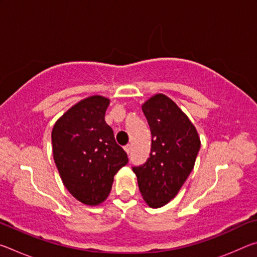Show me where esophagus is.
<instances>
[{
	"mask_svg": "<svg viewBox=\"0 0 257 257\" xmlns=\"http://www.w3.org/2000/svg\"><path fill=\"white\" fill-rule=\"evenodd\" d=\"M130 150H132V146H130V145H125V146H124V151L127 152L128 154L130 153Z\"/></svg>",
	"mask_w": 257,
	"mask_h": 257,
	"instance_id": "obj_1",
	"label": "esophagus"
}]
</instances>
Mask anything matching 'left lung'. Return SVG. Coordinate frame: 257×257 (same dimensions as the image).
<instances>
[{
	"mask_svg": "<svg viewBox=\"0 0 257 257\" xmlns=\"http://www.w3.org/2000/svg\"><path fill=\"white\" fill-rule=\"evenodd\" d=\"M143 112L151 129V153L145 163L134 165L133 171L145 202L161 207L176 196L190 175L201 142L194 124L165 95L151 97Z\"/></svg>",
	"mask_w": 257,
	"mask_h": 257,
	"instance_id": "1",
	"label": "left lung"
}]
</instances>
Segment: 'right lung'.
<instances>
[{"mask_svg": "<svg viewBox=\"0 0 257 257\" xmlns=\"http://www.w3.org/2000/svg\"><path fill=\"white\" fill-rule=\"evenodd\" d=\"M107 98L90 96L73 105L56 121L52 130L54 162L64 186L73 197L87 205L105 201L113 177L128 163L105 122Z\"/></svg>", "mask_w": 257, "mask_h": 257, "instance_id": "1", "label": "right lung"}]
</instances>
